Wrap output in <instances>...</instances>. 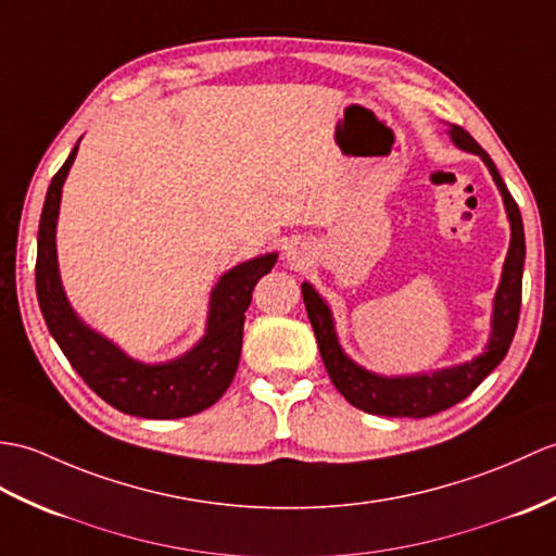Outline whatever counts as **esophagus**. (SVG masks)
<instances>
[{"label": "esophagus", "mask_w": 556, "mask_h": 556, "mask_svg": "<svg viewBox=\"0 0 556 556\" xmlns=\"http://www.w3.org/2000/svg\"><path fill=\"white\" fill-rule=\"evenodd\" d=\"M289 257H291V261H299V257H301V255H299V251H295V249H291V251H289Z\"/></svg>", "instance_id": "34e87169"}]
</instances>
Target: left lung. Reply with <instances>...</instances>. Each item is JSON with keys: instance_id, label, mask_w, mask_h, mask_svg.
I'll use <instances>...</instances> for the list:
<instances>
[{"instance_id": "obj_1", "label": "left lung", "mask_w": 556, "mask_h": 556, "mask_svg": "<svg viewBox=\"0 0 556 556\" xmlns=\"http://www.w3.org/2000/svg\"><path fill=\"white\" fill-rule=\"evenodd\" d=\"M450 137H453L455 147L476 153L488 165L490 175H493L495 185L505 201L507 217L511 225V241L505 267H502V279L495 293L493 303V333L485 345V353L473 357L471 363L445 367L431 374H412V377H379L365 367L355 365L348 357L341 345L337 329H333V317L329 305L321 301V295L303 281V301L309 317V325L315 329L317 345L321 363H325L329 377L337 386L339 393L351 403L353 407L369 412V415L381 417H431L435 412H443L447 407L457 405L459 400L467 397L476 386H479L490 371H493L502 359H505L511 339L519 325L521 313V279H523V261H526V239H523V223L519 205L509 193L507 185L502 182L493 159L481 149L464 127L450 125Z\"/></svg>"}]
</instances>
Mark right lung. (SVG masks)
Instances as JSON below:
<instances>
[{
    "mask_svg": "<svg viewBox=\"0 0 556 556\" xmlns=\"http://www.w3.org/2000/svg\"><path fill=\"white\" fill-rule=\"evenodd\" d=\"M77 147L51 179L37 231L35 287L49 333L85 383L115 409L144 419H179L208 409L235 379L243 319L257 279L277 263V253H265L231 267L211 291L205 337L182 357L161 365L137 363L118 345L89 329L75 315L61 287L56 263V219L61 189L75 161Z\"/></svg>",
    "mask_w": 556,
    "mask_h": 556,
    "instance_id": "right-lung-1",
    "label": "right lung"
}]
</instances>
